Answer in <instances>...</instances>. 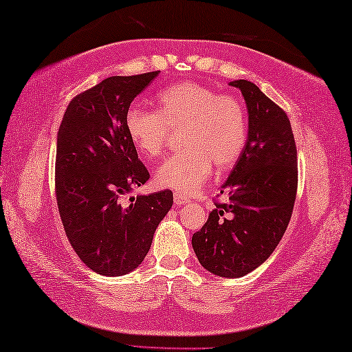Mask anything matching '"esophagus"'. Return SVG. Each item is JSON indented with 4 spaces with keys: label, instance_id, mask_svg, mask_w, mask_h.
Returning a JSON list of instances; mask_svg holds the SVG:
<instances>
[{
    "label": "esophagus",
    "instance_id": "obj_1",
    "mask_svg": "<svg viewBox=\"0 0 352 352\" xmlns=\"http://www.w3.org/2000/svg\"><path fill=\"white\" fill-rule=\"evenodd\" d=\"M173 202H175V206H182V205H185V204H188L190 200L186 199L185 196H182V195H177V192H175V196H173Z\"/></svg>",
    "mask_w": 352,
    "mask_h": 352
}]
</instances>
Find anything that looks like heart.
I'll list each match as a JSON object with an SVG mask.
<instances>
[{
    "instance_id": "b5f03b06",
    "label": "heart",
    "mask_w": 352,
    "mask_h": 352,
    "mask_svg": "<svg viewBox=\"0 0 352 352\" xmlns=\"http://www.w3.org/2000/svg\"><path fill=\"white\" fill-rule=\"evenodd\" d=\"M157 112L140 104L126 111L124 129L138 152L155 160L161 156L171 131L182 127L185 147L156 170L155 181L162 188L192 195L210 177L212 166H234L246 144V116L235 98L195 82L177 83L156 97Z\"/></svg>"
}]
</instances>
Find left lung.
Wrapping results in <instances>:
<instances>
[{
    "label": "left lung",
    "mask_w": 352,
    "mask_h": 352,
    "mask_svg": "<svg viewBox=\"0 0 352 352\" xmlns=\"http://www.w3.org/2000/svg\"><path fill=\"white\" fill-rule=\"evenodd\" d=\"M239 88L248 107V140L216 204L191 239L199 263L211 274L240 278L267 260L289 225L298 188L296 144L285 112L249 80Z\"/></svg>",
    "instance_id": "obj_1"
}]
</instances>
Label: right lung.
Returning a JSON list of instances; mask_svg holds the SVG:
<instances>
[{
    "mask_svg": "<svg viewBox=\"0 0 352 352\" xmlns=\"http://www.w3.org/2000/svg\"><path fill=\"white\" fill-rule=\"evenodd\" d=\"M157 74L104 78L71 100L57 132L62 223L78 258L98 275L121 276L138 267L173 205L170 190L126 200L150 175L127 138L124 116Z\"/></svg>",
    "mask_w": 352,
    "mask_h": 352,
    "instance_id": "1",
    "label": "right lung"
}]
</instances>
